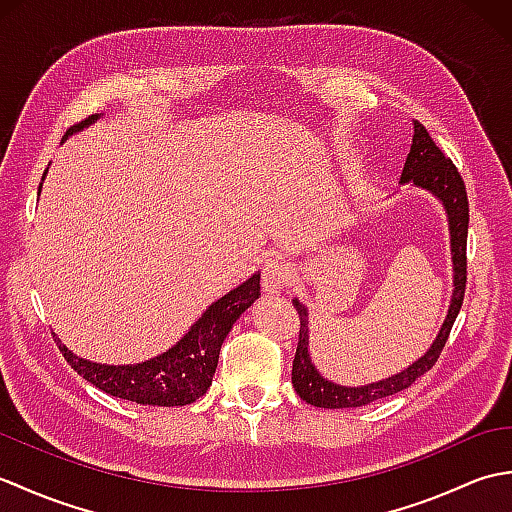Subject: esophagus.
I'll return each instance as SVG.
<instances>
[{
  "instance_id": "34e87169",
  "label": "esophagus",
  "mask_w": 512,
  "mask_h": 512,
  "mask_svg": "<svg viewBox=\"0 0 512 512\" xmlns=\"http://www.w3.org/2000/svg\"><path fill=\"white\" fill-rule=\"evenodd\" d=\"M290 268L286 262L281 259L270 257L264 262V270H262V288L266 295H275L281 288H286L290 284Z\"/></svg>"
}]
</instances>
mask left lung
<instances>
[{"instance_id":"obj_1","label":"left lung","mask_w":512,"mask_h":512,"mask_svg":"<svg viewBox=\"0 0 512 512\" xmlns=\"http://www.w3.org/2000/svg\"><path fill=\"white\" fill-rule=\"evenodd\" d=\"M416 184V187L429 191L444 204L449 217V231H451V255H453V297L451 306L444 319L442 328L436 336V341L427 350V354L420 356L416 363H411L402 372L389 376L378 383H369L361 387H345L336 385L332 380L323 378L317 367L310 361L308 352V310L299 299H292V306L297 308L299 314V343L295 352V361H292V385H295L301 400L308 405L323 407V409H347V407H363L369 402H376L380 398L394 396L398 391L407 389L409 385L427 374L429 369L436 365L444 343H447L455 317L462 308L464 290H466V233H469V198H466V187L455 169L451 158L442 154V149L433 143L427 129L418 121H413V140L411 149L402 167L400 184Z\"/></svg>"}]
</instances>
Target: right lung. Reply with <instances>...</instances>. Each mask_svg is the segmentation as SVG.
I'll return each instance as SVG.
<instances>
[{
	"instance_id": "1",
	"label": "right lung",
	"mask_w": 512,
	"mask_h": 512,
	"mask_svg": "<svg viewBox=\"0 0 512 512\" xmlns=\"http://www.w3.org/2000/svg\"><path fill=\"white\" fill-rule=\"evenodd\" d=\"M99 114L85 118L79 125H72L65 136L79 132L85 125L94 123ZM259 273L246 279L242 286L228 292L222 299L211 303L202 317L191 325L182 339L151 361L136 365H101L85 361L72 354L57 336L59 350L76 374L88 383L116 398L132 400L138 405L154 407H182L191 405L206 394L213 383V374L220 358L222 343L231 332L233 323L259 299Z\"/></svg>"
}]
</instances>
